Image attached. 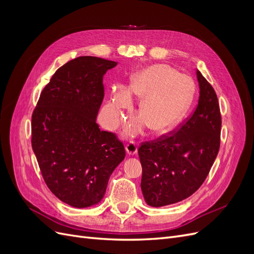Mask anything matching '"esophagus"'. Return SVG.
I'll list each match as a JSON object with an SVG mask.
<instances>
[{
	"label": "esophagus",
	"instance_id": "esophagus-1",
	"mask_svg": "<svg viewBox=\"0 0 254 254\" xmlns=\"http://www.w3.org/2000/svg\"><path fill=\"white\" fill-rule=\"evenodd\" d=\"M126 151L128 155H134L137 151V143L134 140H130L126 145Z\"/></svg>",
	"mask_w": 254,
	"mask_h": 254
}]
</instances>
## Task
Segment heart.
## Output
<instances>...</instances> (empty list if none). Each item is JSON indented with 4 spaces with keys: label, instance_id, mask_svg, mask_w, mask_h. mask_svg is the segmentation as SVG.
<instances>
[{
    "label": "heart",
    "instance_id": "obj_1",
    "mask_svg": "<svg viewBox=\"0 0 254 254\" xmlns=\"http://www.w3.org/2000/svg\"><path fill=\"white\" fill-rule=\"evenodd\" d=\"M130 96L142 98L139 111L142 117L132 121L129 132H136L146 124L153 132H163L174 126L187 112L194 97V82L190 76L174 68L157 64L137 73L129 86L115 93L110 109L115 122L122 119V110L132 105Z\"/></svg>",
    "mask_w": 254,
    "mask_h": 254
}]
</instances>
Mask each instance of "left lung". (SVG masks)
<instances>
[{
    "label": "left lung",
    "mask_w": 254,
    "mask_h": 254,
    "mask_svg": "<svg viewBox=\"0 0 254 254\" xmlns=\"http://www.w3.org/2000/svg\"><path fill=\"white\" fill-rule=\"evenodd\" d=\"M198 105L171 132L142 142L141 189L145 201L163 206L190 197L202 186L220 146L221 114L215 90L197 71Z\"/></svg>",
    "instance_id": "1"
}]
</instances>
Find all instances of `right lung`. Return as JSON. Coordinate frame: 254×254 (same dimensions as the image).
Wrapping results in <instances>:
<instances>
[{"mask_svg": "<svg viewBox=\"0 0 254 254\" xmlns=\"http://www.w3.org/2000/svg\"><path fill=\"white\" fill-rule=\"evenodd\" d=\"M115 65L92 56L68 61L54 73L32 115V146L44 182L75 207L102 200L126 155L117 133L101 130L96 123L104 75Z\"/></svg>", "mask_w": 254, "mask_h": 254, "instance_id": "1", "label": "right lung"}]
</instances>
